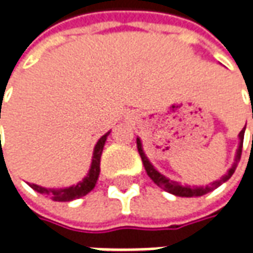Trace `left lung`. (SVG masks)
<instances>
[{
  "label": "left lung",
  "mask_w": 253,
  "mask_h": 253,
  "mask_svg": "<svg viewBox=\"0 0 253 253\" xmlns=\"http://www.w3.org/2000/svg\"><path fill=\"white\" fill-rule=\"evenodd\" d=\"M244 133H245V128L239 132V145H238V149H237V155H235V161H234L232 168H231V169L228 170V173H227V174H224L221 179L217 180V181H212L210 186H206V187H204V186H200V187H194V186H193V187H191V186H181V184H179L177 181H173V180H169L168 177H165L163 174H161L158 170L152 166L151 162L148 161V158H146L145 152H143V149H142V143L139 138L136 139V146H138V152H139V155H141L142 163H143V166H145V170H146L148 176L153 180V183H155V184H158L161 189L166 190V191H169V193L174 194V196H179V197H200V196H204V194H207V193H210V191H212L214 189L219 187L222 183H225V181H227V180L234 174V171H235L237 166H238L239 159H241V153H242Z\"/></svg>",
  "instance_id": "8db88e82"
}]
</instances>
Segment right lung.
Masks as SVG:
<instances>
[{"label":"right lung","mask_w":253,"mask_h":253,"mask_svg":"<svg viewBox=\"0 0 253 253\" xmlns=\"http://www.w3.org/2000/svg\"><path fill=\"white\" fill-rule=\"evenodd\" d=\"M108 135H110V132H107L105 135H102L101 138L98 139V142H97V145L94 148V153H92L91 168H90V171L84 177L83 181L77 183L76 186L67 187V189H44V187H41L38 184H29V186L35 191L50 197L53 201H72V200L80 199V197H83L85 194H88L94 189V186H95V183L98 180V176H100V159H101L102 149H104V145H105V141H107V136Z\"/></svg>","instance_id":"1"}]
</instances>
